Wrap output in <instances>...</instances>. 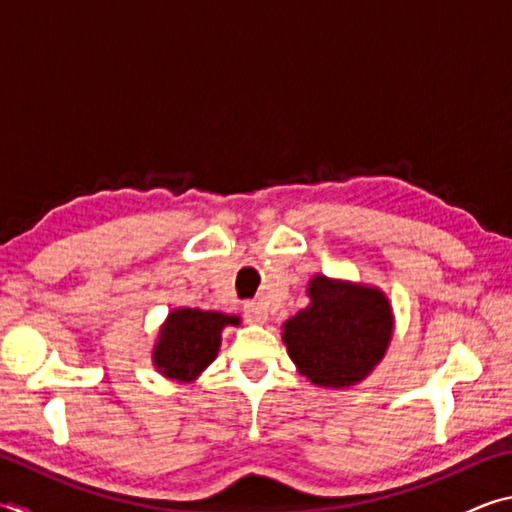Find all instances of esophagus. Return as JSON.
<instances>
[{
	"mask_svg": "<svg viewBox=\"0 0 512 512\" xmlns=\"http://www.w3.org/2000/svg\"><path fill=\"white\" fill-rule=\"evenodd\" d=\"M244 311H246V318L253 320V323H266V320H268L266 307L262 305V302H257V300H248L246 305H244Z\"/></svg>",
	"mask_w": 512,
	"mask_h": 512,
	"instance_id": "obj_1",
	"label": "esophagus"
}]
</instances>
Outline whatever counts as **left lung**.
<instances>
[{"mask_svg":"<svg viewBox=\"0 0 512 512\" xmlns=\"http://www.w3.org/2000/svg\"><path fill=\"white\" fill-rule=\"evenodd\" d=\"M311 305L284 325V343L298 370L318 386L343 388L361 381L384 357L393 314L381 291L318 275Z\"/></svg>","mask_w":512,"mask_h":512,"instance_id":"1","label":"left lung"}]
</instances>
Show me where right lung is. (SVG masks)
<instances>
[{
	"instance_id": "right-lung-1",
	"label": "right lung",
	"mask_w": 512,
	"mask_h": 512,
	"mask_svg": "<svg viewBox=\"0 0 512 512\" xmlns=\"http://www.w3.org/2000/svg\"><path fill=\"white\" fill-rule=\"evenodd\" d=\"M225 325H239V318L201 309L173 311L155 345V366L173 379L196 377L214 361Z\"/></svg>"
}]
</instances>
